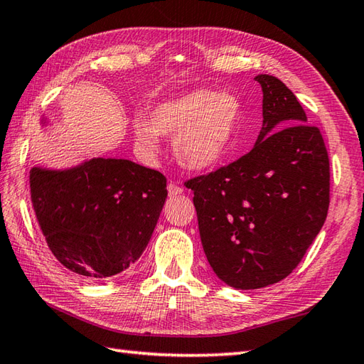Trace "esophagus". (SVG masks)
Masks as SVG:
<instances>
[{
  "instance_id": "esophagus-1",
  "label": "esophagus",
  "mask_w": 364,
  "mask_h": 364,
  "mask_svg": "<svg viewBox=\"0 0 364 364\" xmlns=\"http://www.w3.org/2000/svg\"><path fill=\"white\" fill-rule=\"evenodd\" d=\"M182 193H183V188L181 187V185H177L174 182H171V183L168 185V195H169V198H176V196L182 195Z\"/></svg>"
}]
</instances>
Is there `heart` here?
<instances>
[{
  "label": "heart",
  "instance_id": "1",
  "mask_svg": "<svg viewBox=\"0 0 364 364\" xmlns=\"http://www.w3.org/2000/svg\"><path fill=\"white\" fill-rule=\"evenodd\" d=\"M243 109L235 95L208 88L159 102L149 119H136L134 134L144 156L160 151V135L174 136L177 161L191 171H207L235 148Z\"/></svg>",
  "mask_w": 364,
  "mask_h": 364
}]
</instances>
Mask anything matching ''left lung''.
Instances as JSON below:
<instances>
[{
    "label": "left lung",
    "instance_id": "left-lung-1",
    "mask_svg": "<svg viewBox=\"0 0 364 364\" xmlns=\"http://www.w3.org/2000/svg\"><path fill=\"white\" fill-rule=\"evenodd\" d=\"M263 126L246 156L187 182L207 260L225 285L257 289L284 280L327 218L324 139L280 79L258 75Z\"/></svg>",
    "mask_w": 364,
    "mask_h": 364
}]
</instances>
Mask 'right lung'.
Segmentation results:
<instances>
[{
  "label": "right lung",
  "mask_w": 364,
  "mask_h": 364,
  "mask_svg": "<svg viewBox=\"0 0 364 364\" xmlns=\"http://www.w3.org/2000/svg\"><path fill=\"white\" fill-rule=\"evenodd\" d=\"M42 124H46L43 119ZM31 200L54 257L76 276H117L146 249L166 199V177L126 159L34 166Z\"/></svg>",
  "instance_id": "add662e5"
}]
</instances>
